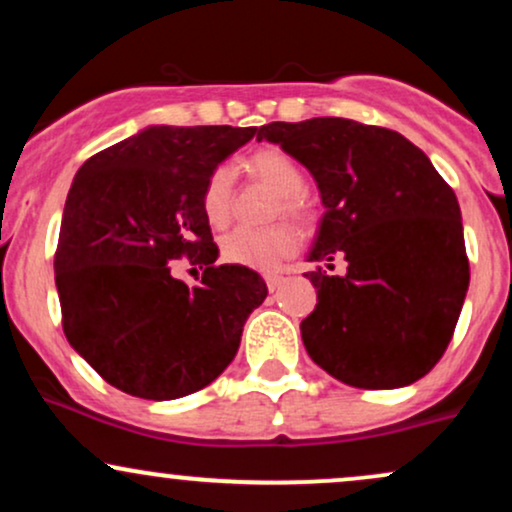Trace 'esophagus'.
Here are the masks:
<instances>
[{"mask_svg": "<svg viewBox=\"0 0 512 512\" xmlns=\"http://www.w3.org/2000/svg\"><path fill=\"white\" fill-rule=\"evenodd\" d=\"M264 281H267L269 291H276L281 286V281H284V276H281L279 272H269V274H264Z\"/></svg>", "mask_w": 512, "mask_h": 512, "instance_id": "34e87169", "label": "esophagus"}]
</instances>
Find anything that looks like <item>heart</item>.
Returning a JSON list of instances; mask_svg holds the SVG:
<instances>
[{
	"label": "heart",
	"instance_id": "obj_1",
	"mask_svg": "<svg viewBox=\"0 0 512 512\" xmlns=\"http://www.w3.org/2000/svg\"><path fill=\"white\" fill-rule=\"evenodd\" d=\"M248 170L257 180L276 192L274 214L284 211L291 219L308 223L310 207L303 195L305 175L289 154L274 146L252 151ZM202 211L214 228H223L233 214V170L219 166L209 173L202 187ZM298 233L291 223L276 221L264 228H236L221 240V257L228 264L248 269H272L276 262L296 250Z\"/></svg>",
	"mask_w": 512,
	"mask_h": 512
}]
</instances>
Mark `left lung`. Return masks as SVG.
<instances>
[{
  "mask_svg": "<svg viewBox=\"0 0 512 512\" xmlns=\"http://www.w3.org/2000/svg\"><path fill=\"white\" fill-rule=\"evenodd\" d=\"M279 144L310 170L325 214L308 262L315 310L301 322L310 358L363 390L416 383L448 349L469 260L452 187L419 146L344 117L272 122L257 142Z\"/></svg>",
  "mask_w": 512,
  "mask_h": 512,
  "instance_id": "left-lung-1",
  "label": "left lung"
}]
</instances>
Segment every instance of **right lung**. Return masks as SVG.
Segmentation results:
<instances>
[{
	"label": "right lung",
	"instance_id": "1",
	"mask_svg": "<svg viewBox=\"0 0 512 512\" xmlns=\"http://www.w3.org/2000/svg\"><path fill=\"white\" fill-rule=\"evenodd\" d=\"M255 132L151 125L74 175L55 252L62 327L117 390L178 399L214 383L236 356L267 284L248 267H216L202 187ZM180 256L205 267L202 285L190 290L169 274Z\"/></svg>",
	"mask_w": 512,
	"mask_h": 512
}]
</instances>
